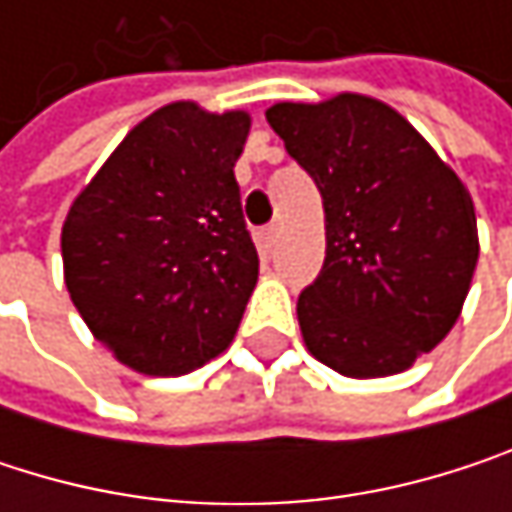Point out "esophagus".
<instances>
[{
    "mask_svg": "<svg viewBox=\"0 0 512 512\" xmlns=\"http://www.w3.org/2000/svg\"><path fill=\"white\" fill-rule=\"evenodd\" d=\"M278 234H281V231H278V225H269V228H263V231H260V243H263L266 249H272V246L278 243Z\"/></svg>",
    "mask_w": 512,
    "mask_h": 512,
    "instance_id": "esophagus-1",
    "label": "esophagus"
}]
</instances>
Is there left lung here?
Wrapping results in <instances>:
<instances>
[{
  "label": "left lung",
  "mask_w": 512,
  "mask_h": 512,
  "mask_svg": "<svg viewBox=\"0 0 512 512\" xmlns=\"http://www.w3.org/2000/svg\"><path fill=\"white\" fill-rule=\"evenodd\" d=\"M269 127L317 183L326 260L296 302L308 353L350 379L409 370L460 320L477 266L474 201L388 103H275Z\"/></svg>",
  "instance_id": "obj_1"
}]
</instances>
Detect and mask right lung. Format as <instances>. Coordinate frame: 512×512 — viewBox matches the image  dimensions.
Listing matches in <instances>:
<instances>
[{
  "label": "right lung",
  "instance_id": "add662e5",
  "mask_svg": "<svg viewBox=\"0 0 512 512\" xmlns=\"http://www.w3.org/2000/svg\"><path fill=\"white\" fill-rule=\"evenodd\" d=\"M246 109L174 100L139 121L73 198L64 284L91 335L148 376L225 353L257 284L234 165Z\"/></svg>",
  "mask_w": 512,
  "mask_h": 512
}]
</instances>
